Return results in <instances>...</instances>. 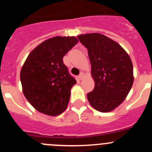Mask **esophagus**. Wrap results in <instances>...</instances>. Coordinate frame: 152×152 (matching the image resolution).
Here are the masks:
<instances>
[{
    "label": "esophagus",
    "instance_id": "esophagus-1",
    "mask_svg": "<svg viewBox=\"0 0 152 152\" xmlns=\"http://www.w3.org/2000/svg\"><path fill=\"white\" fill-rule=\"evenodd\" d=\"M84 76H85V73H82H82H81L80 74H79V79H80V80H82V79H83Z\"/></svg>",
    "mask_w": 152,
    "mask_h": 152
}]
</instances>
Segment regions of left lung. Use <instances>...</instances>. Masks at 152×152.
<instances>
[{
  "instance_id": "8db88e82",
  "label": "left lung",
  "mask_w": 152,
  "mask_h": 152,
  "mask_svg": "<svg viewBox=\"0 0 152 152\" xmlns=\"http://www.w3.org/2000/svg\"><path fill=\"white\" fill-rule=\"evenodd\" d=\"M87 48L95 87L87 93L90 105L102 113L118 107L129 93L133 82V65L125 50L115 41L99 33L77 37Z\"/></svg>"
}]
</instances>
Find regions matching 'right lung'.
I'll return each mask as SVG.
<instances>
[{
    "instance_id": "1",
    "label": "right lung",
    "mask_w": 152,
    "mask_h": 152,
    "mask_svg": "<svg viewBox=\"0 0 152 152\" xmlns=\"http://www.w3.org/2000/svg\"><path fill=\"white\" fill-rule=\"evenodd\" d=\"M77 42L75 37H54L37 45L26 59L20 71L23 93L37 111L57 116L66 110L76 81L63 57Z\"/></svg>"
}]
</instances>
